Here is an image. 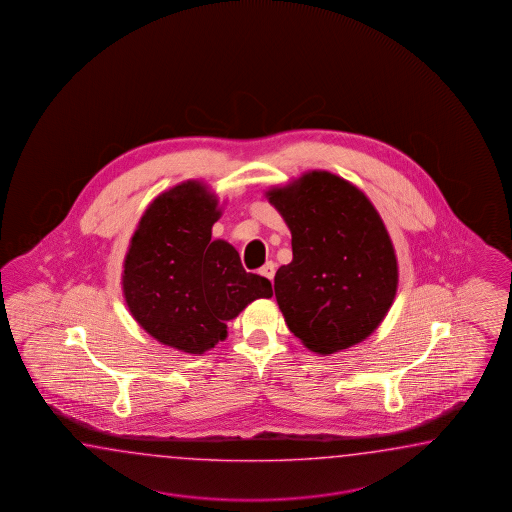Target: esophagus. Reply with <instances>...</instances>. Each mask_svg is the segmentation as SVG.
<instances>
[{
    "label": "esophagus",
    "mask_w": 512,
    "mask_h": 512,
    "mask_svg": "<svg viewBox=\"0 0 512 512\" xmlns=\"http://www.w3.org/2000/svg\"><path fill=\"white\" fill-rule=\"evenodd\" d=\"M259 273H261L262 277H266V279L272 281L273 275H275V264H273L272 261L266 262L261 270H259Z\"/></svg>",
    "instance_id": "esophagus-1"
}]
</instances>
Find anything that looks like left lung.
<instances>
[{
    "instance_id": "left-lung-1",
    "label": "left lung",
    "mask_w": 512,
    "mask_h": 512,
    "mask_svg": "<svg viewBox=\"0 0 512 512\" xmlns=\"http://www.w3.org/2000/svg\"><path fill=\"white\" fill-rule=\"evenodd\" d=\"M266 198L292 233L294 259L273 281L288 329L318 354L371 336L398 286L397 255L375 205L327 171L305 172Z\"/></svg>"
}]
</instances>
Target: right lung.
Returning <instances> with one entry per match:
<instances>
[{
	"label": "right lung",
	"instance_id": "1",
	"mask_svg": "<svg viewBox=\"0 0 512 512\" xmlns=\"http://www.w3.org/2000/svg\"><path fill=\"white\" fill-rule=\"evenodd\" d=\"M220 215L204 183H180L148 205L126 251L121 284L130 314L182 353L213 349L226 340L229 319L273 296L266 277L242 268L239 251L211 240Z\"/></svg>",
	"mask_w": 512,
	"mask_h": 512
}]
</instances>
